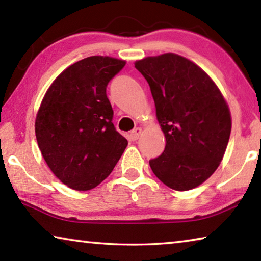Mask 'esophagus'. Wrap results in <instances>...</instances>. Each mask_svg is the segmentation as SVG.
Returning <instances> with one entry per match:
<instances>
[{"label": "esophagus", "instance_id": "esophagus-1", "mask_svg": "<svg viewBox=\"0 0 261 261\" xmlns=\"http://www.w3.org/2000/svg\"><path fill=\"white\" fill-rule=\"evenodd\" d=\"M141 132H143V130L140 129V127H136L135 130L131 131V139L132 140H137L139 138V136L141 135Z\"/></svg>", "mask_w": 261, "mask_h": 261}]
</instances>
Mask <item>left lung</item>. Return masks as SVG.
<instances>
[{
  "label": "left lung",
  "instance_id": "left-lung-1",
  "mask_svg": "<svg viewBox=\"0 0 261 261\" xmlns=\"http://www.w3.org/2000/svg\"><path fill=\"white\" fill-rule=\"evenodd\" d=\"M155 103L165 151L149 161L154 175L176 191L199 187L218 169L231 131V115L216 84L185 57L166 53L136 61Z\"/></svg>",
  "mask_w": 261,
  "mask_h": 261
}]
</instances>
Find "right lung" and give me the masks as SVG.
<instances>
[{"label":"right lung","instance_id":"obj_1","mask_svg":"<svg viewBox=\"0 0 261 261\" xmlns=\"http://www.w3.org/2000/svg\"><path fill=\"white\" fill-rule=\"evenodd\" d=\"M125 61L90 56L62 71L35 117V137L47 166L77 191L94 189L112 173L127 140L115 130L106 87Z\"/></svg>","mask_w":261,"mask_h":261}]
</instances>
